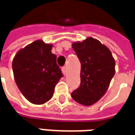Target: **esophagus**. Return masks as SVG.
I'll return each instance as SVG.
<instances>
[{
    "label": "esophagus",
    "mask_w": 135,
    "mask_h": 135,
    "mask_svg": "<svg viewBox=\"0 0 135 135\" xmlns=\"http://www.w3.org/2000/svg\"><path fill=\"white\" fill-rule=\"evenodd\" d=\"M61 71H62V73L65 75L66 73H67V68H66V67H62L61 68Z\"/></svg>",
    "instance_id": "1"
}]
</instances>
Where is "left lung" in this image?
<instances>
[{"mask_svg":"<svg viewBox=\"0 0 135 135\" xmlns=\"http://www.w3.org/2000/svg\"><path fill=\"white\" fill-rule=\"evenodd\" d=\"M81 64L80 84L72 98L84 105L97 103L106 92L115 74V62L110 50L97 39L87 38L72 45Z\"/></svg>","mask_w":135,"mask_h":135,"instance_id":"obj_1","label":"left lung"}]
</instances>
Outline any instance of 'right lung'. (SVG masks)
Here are the masks:
<instances>
[{"instance_id": "1", "label": "right lung", "mask_w": 135, "mask_h": 135, "mask_svg": "<svg viewBox=\"0 0 135 135\" xmlns=\"http://www.w3.org/2000/svg\"><path fill=\"white\" fill-rule=\"evenodd\" d=\"M52 45L37 40L17 53L13 71L18 88L30 103L43 104L52 97L55 85L63 77L51 53Z\"/></svg>"}]
</instances>
